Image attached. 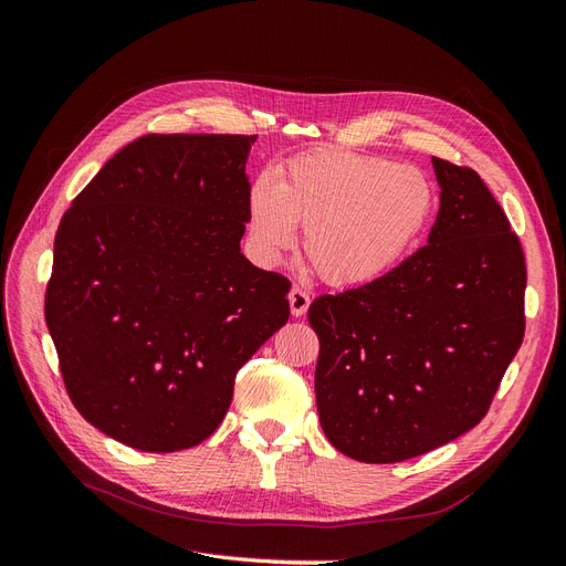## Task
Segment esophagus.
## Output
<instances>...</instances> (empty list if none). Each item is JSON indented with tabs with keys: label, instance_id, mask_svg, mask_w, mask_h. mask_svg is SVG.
I'll return each mask as SVG.
<instances>
[{
	"label": "esophagus",
	"instance_id": "esophagus-1",
	"mask_svg": "<svg viewBox=\"0 0 566 566\" xmlns=\"http://www.w3.org/2000/svg\"><path fill=\"white\" fill-rule=\"evenodd\" d=\"M287 300H290V312H293V316H304L306 310H310V304H312L310 293H306V290H302V287L290 290Z\"/></svg>",
	"mask_w": 566,
	"mask_h": 566
}]
</instances>
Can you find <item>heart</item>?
I'll return each instance as SVG.
<instances>
[{
	"label": "heart",
	"mask_w": 566,
	"mask_h": 566,
	"mask_svg": "<svg viewBox=\"0 0 566 566\" xmlns=\"http://www.w3.org/2000/svg\"><path fill=\"white\" fill-rule=\"evenodd\" d=\"M434 210L422 169L389 158L323 148L290 160L279 184L250 196V233L273 262L304 229V254L323 281L361 285L382 276L418 241Z\"/></svg>",
	"instance_id": "b5f03b06"
}]
</instances>
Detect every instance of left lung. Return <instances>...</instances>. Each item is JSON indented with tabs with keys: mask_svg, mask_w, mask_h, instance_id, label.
I'll use <instances>...</instances> for the list:
<instances>
[{
	"mask_svg": "<svg viewBox=\"0 0 566 566\" xmlns=\"http://www.w3.org/2000/svg\"><path fill=\"white\" fill-rule=\"evenodd\" d=\"M432 165L441 205L427 245L310 306L321 427L361 462H401L470 432L524 339L517 233L472 167Z\"/></svg>",
	"mask_w": 566,
	"mask_h": 566,
	"instance_id": "8db88e82",
	"label": "left lung"
}]
</instances>
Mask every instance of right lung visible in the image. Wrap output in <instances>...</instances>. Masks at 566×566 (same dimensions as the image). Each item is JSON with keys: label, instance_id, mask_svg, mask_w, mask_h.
<instances>
[{"label": "right lung", "instance_id": "right-lung-1", "mask_svg": "<svg viewBox=\"0 0 566 566\" xmlns=\"http://www.w3.org/2000/svg\"><path fill=\"white\" fill-rule=\"evenodd\" d=\"M254 134H146L63 214L44 316L80 416L148 453L198 447L235 373L290 316L241 252Z\"/></svg>", "mask_w": 566, "mask_h": 566}]
</instances>
